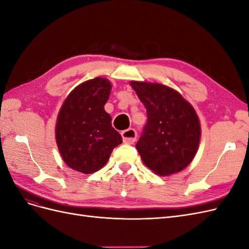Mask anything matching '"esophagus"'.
<instances>
[{
  "instance_id": "esophagus-1",
  "label": "esophagus",
  "mask_w": 249,
  "mask_h": 249,
  "mask_svg": "<svg viewBox=\"0 0 249 249\" xmlns=\"http://www.w3.org/2000/svg\"><path fill=\"white\" fill-rule=\"evenodd\" d=\"M122 136H123L124 142L125 143V144H133L135 140H136L137 133L134 129H132V127H130V129L124 130L122 133Z\"/></svg>"
}]
</instances>
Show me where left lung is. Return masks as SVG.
<instances>
[{
  "label": "left lung",
  "mask_w": 249,
  "mask_h": 249,
  "mask_svg": "<svg viewBox=\"0 0 249 249\" xmlns=\"http://www.w3.org/2000/svg\"><path fill=\"white\" fill-rule=\"evenodd\" d=\"M146 109L147 122L136 148L158 176H170L189 165L197 152L200 124L194 108L175 89L158 83L132 81Z\"/></svg>",
  "instance_id": "8db88e82"
}]
</instances>
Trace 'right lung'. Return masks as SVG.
<instances>
[{"instance_id":"add662e5","label":"right lung","mask_w":249,"mask_h":249,"mask_svg":"<svg viewBox=\"0 0 249 249\" xmlns=\"http://www.w3.org/2000/svg\"><path fill=\"white\" fill-rule=\"evenodd\" d=\"M112 85L105 78L82 83L66 97L56 124L59 153L69 167L83 173L100 170L123 138L105 111Z\"/></svg>"}]
</instances>
